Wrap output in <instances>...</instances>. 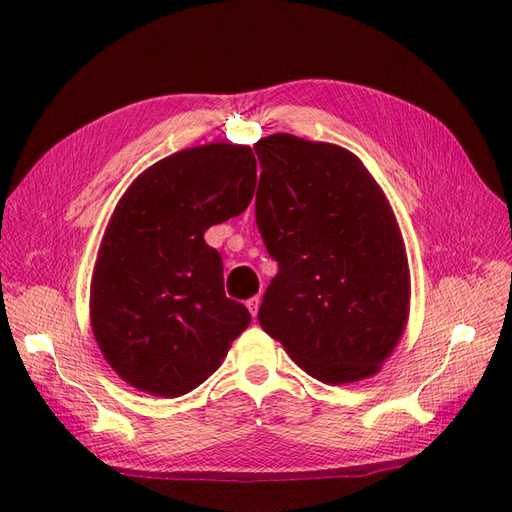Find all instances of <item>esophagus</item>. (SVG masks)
<instances>
[{"label":"esophagus","mask_w":512,"mask_h":512,"mask_svg":"<svg viewBox=\"0 0 512 512\" xmlns=\"http://www.w3.org/2000/svg\"><path fill=\"white\" fill-rule=\"evenodd\" d=\"M247 309H250V314L256 318V314H258V307H260V297L256 294V297H252V299H247Z\"/></svg>","instance_id":"esophagus-1"}]
</instances>
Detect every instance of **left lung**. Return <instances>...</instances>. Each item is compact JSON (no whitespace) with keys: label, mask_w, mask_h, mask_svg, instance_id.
Instances as JSON below:
<instances>
[{"label":"left lung","mask_w":512,"mask_h":512,"mask_svg":"<svg viewBox=\"0 0 512 512\" xmlns=\"http://www.w3.org/2000/svg\"><path fill=\"white\" fill-rule=\"evenodd\" d=\"M256 224L277 275L258 322L309 376H374L404 335L410 269L393 209L344 147L273 134L254 145Z\"/></svg>","instance_id":"left-lung-1"}]
</instances>
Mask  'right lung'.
<instances>
[{
  "mask_svg": "<svg viewBox=\"0 0 512 512\" xmlns=\"http://www.w3.org/2000/svg\"><path fill=\"white\" fill-rule=\"evenodd\" d=\"M256 188L250 147L211 143L138 175L106 226L91 277V329L117 374L179 397L218 369L252 316L224 294V265L205 241L243 213Z\"/></svg>",
  "mask_w": 512,
  "mask_h": 512,
  "instance_id": "obj_1",
  "label": "right lung"
}]
</instances>
